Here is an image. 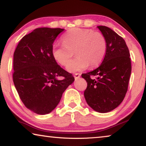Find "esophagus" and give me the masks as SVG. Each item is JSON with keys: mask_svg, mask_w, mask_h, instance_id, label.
Wrapping results in <instances>:
<instances>
[{"mask_svg": "<svg viewBox=\"0 0 146 146\" xmlns=\"http://www.w3.org/2000/svg\"><path fill=\"white\" fill-rule=\"evenodd\" d=\"M80 75H81V74L80 73H75V75H74V77H75V78L76 79H78V78H79L80 77Z\"/></svg>", "mask_w": 146, "mask_h": 146, "instance_id": "obj_1", "label": "esophagus"}]
</instances>
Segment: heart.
<instances>
[{
  "label": "heart",
  "instance_id": "obj_1",
  "mask_svg": "<svg viewBox=\"0 0 146 146\" xmlns=\"http://www.w3.org/2000/svg\"><path fill=\"white\" fill-rule=\"evenodd\" d=\"M62 41L63 44H53L52 55L58 64L66 66L75 52L78 56L69 61L67 66L71 72L83 70L88 66L90 68L98 66L107 51L105 36L100 32L89 29H71L63 36Z\"/></svg>",
  "mask_w": 146,
  "mask_h": 146
}]
</instances>
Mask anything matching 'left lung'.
<instances>
[{
    "mask_svg": "<svg viewBox=\"0 0 146 146\" xmlns=\"http://www.w3.org/2000/svg\"><path fill=\"white\" fill-rule=\"evenodd\" d=\"M97 28L106 39L107 51L99 67L82 75L88 83L84 95L93 110L108 113L117 108L125 97L131 63L129 49L123 38L108 27Z\"/></svg>",
    "mask_w": 146,
    "mask_h": 146,
    "instance_id": "1",
    "label": "left lung"
}]
</instances>
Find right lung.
<instances>
[{"label":"right lung","instance_id":"obj_1","mask_svg":"<svg viewBox=\"0 0 146 146\" xmlns=\"http://www.w3.org/2000/svg\"><path fill=\"white\" fill-rule=\"evenodd\" d=\"M61 28H40L20 40L13 54V79L26 107L38 115L51 113L75 78L52 55L54 41ZM59 77L63 78L58 79Z\"/></svg>","mask_w":146,"mask_h":146}]
</instances>
